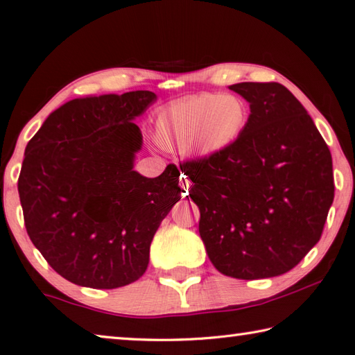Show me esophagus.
<instances>
[{"mask_svg": "<svg viewBox=\"0 0 355 355\" xmlns=\"http://www.w3.org/2000/svg\"><path fill=\"white\" fill-rule=\"evenodd\" d=\"M178 183H180V188H182V194H183V196L188 194L189 186H191V180L182 173V175H180V182H178Z\"/></svg>", "mask_w": 355, "mask_h": 355, "instance_id": "obj_1", "label": "esophagus"}]
</instances>
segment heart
<instances>
[{"instance_id": "b5f03b06", "label": "heart", "mask_w": 355, "mask_h": 355, "mask_svg": "<svg viewBox=\"0 0 355 355\" xmlns=\"http://www.w3.org/2000/svg\"><path fill=\"white\" fill-rule=\"evenodd\" d=\"M249 122V107L232 94H199L164 107L155 122V139L164 148L209 156L230 148Z\"/></svg>"}]
</instances>
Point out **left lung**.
<instances>
[{"label": "left lung", "instance_id": "1", "mask_svg": "<svg viewBox=\"0 0 355 355\" xmlns=\"http://www.w3.org/2000/svg\"><path fill=\"white\" fill-rule=\"evenodd\" d=\"M248 127L224 152L184 161L199 233L228 277L282 275L320 241L334 202L332 156L300 101L279 83H238Z\"/></svg>", "mask_w": 355, "mask_h": 355}]
</instances>
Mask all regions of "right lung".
Listing matches in <instances>:
<instances>
[{"mask_svg": "<svg viewBox=\"0 0 355 355\" xmlns=\"http://www.w3.org/2000/svg\"><path fill=\"white\" fill-rule=\"evenodd\" d=\"M150 91L75 98L28 142L19 177L23 219L46 263L75 285L112 290L148 266L150 243L182 197L180 171H133L142 135L133 122Z\"/></svg>", "mask_w": 355, "mask_h": 355, "instance_id": "right-lung-1", "label": "right lung"}]
</instances>
